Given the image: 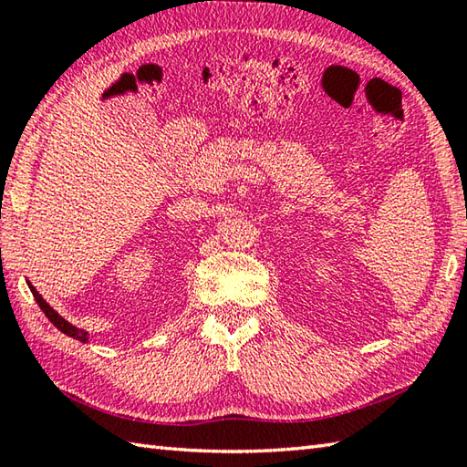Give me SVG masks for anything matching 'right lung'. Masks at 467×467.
<instances>
[{
	"label": "right lung",
	"mask_w": 467,
	"mask_h": 467,
	"mask_svg": "<svg viewBox=\"0 0 467 467\" xmlns=\"http://www.w3.org/2000/svg\"><path fill=\"white\" fill-rule=\"evenodd\" d=\"M27 287H30L32 296H34V299H36V304L40 306V309L46 314V317L50 319V324H54V327H58V330H60L62 334L75 337V340H78V342H82V344L90 342V334H88L87 330H82V327H77V326H72L70 322H67V319H64V317L57 312V309L50 307L48 301H46V299L38 294V289H36V287L32 285V283H27Z\"/></svg>",
	"instance_id": "add662e5"
}]
</instances>
